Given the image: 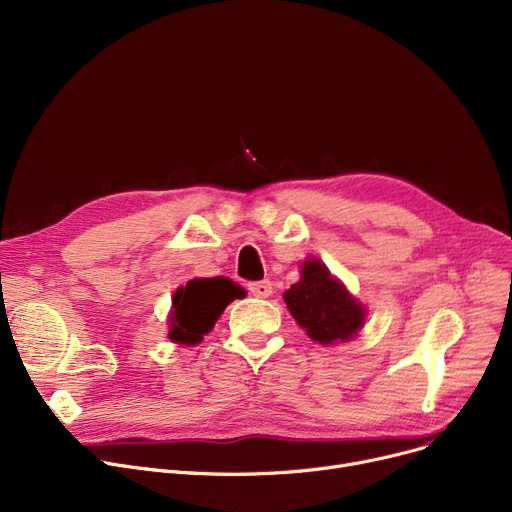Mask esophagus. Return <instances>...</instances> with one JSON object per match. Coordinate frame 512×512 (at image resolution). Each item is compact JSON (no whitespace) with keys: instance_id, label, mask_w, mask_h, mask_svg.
Segmentation results:
<instances>
[{"instance_id":"esophagus-1","label":"esophagus","mask_w":512,"mask_h":512,"mask_svg":"<svg viewBox=\"0 0 512 512\" xmlns=\"http://www.w3.org/2000/svg\"><path fill=\"white\" fill-rule=\"evenodd\" d=\"M249 290H251V294H255V297L267 299V297H270V294H272V284L267 282V280L251 282V284H249Z\"/></svg>"}]
</instances>
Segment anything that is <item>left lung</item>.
I'll use <instances>...</instances> for the list:
<instances>
[{
    "label": "left lung",
    "mask_w": 512,
    "mask_h": 512,
    "mask_svg": "<svg viewBox=\"0 0 512 512\" xmlns=\"http://www.w3.org/2000/svg\"><path fill=\"white\" fill-rule=\"evenodd\" d=\"M284 303L307 336L319 344L351 340L365 324L363 305L315 257L301 265V280L284 292Z\"/></svg>",
    "instance_id": "left-lung-1"
}]
</instances>
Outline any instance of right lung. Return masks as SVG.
<instances>
[{
    "label": "right lung",
    "instance_id": "right-lung-1",
    "mask_svg": "<svg viewBox=\"0 0 512 512\" xmlns=\"http://www.w3.org/2000/svg\"><path fill=\"white\" fill-rule=\"evenodd\" d=\"M245 297V290L228 278H197L180 286L172 297L168 338L178 344H199L222 311L234 301Z\"/></svg>",
    "mask_w": 512,
    "mask_h": 512
}]
</instances>
